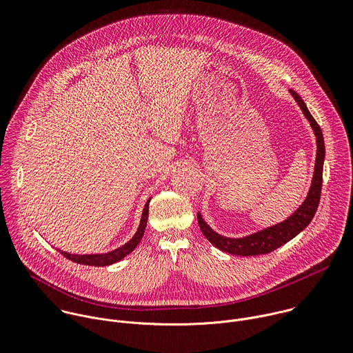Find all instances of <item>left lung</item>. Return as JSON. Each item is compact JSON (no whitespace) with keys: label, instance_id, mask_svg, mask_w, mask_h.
<instances>
[{"label":"left lung","instance_id":"obj_1","mask_svg":"<svg viewBox=\"0 0 353 353\" xmlns=\"http://www.w3.org/2000/svg\"><path fill=\"white\" fill-rule=\"evenodd\" d=\"M290 94L294 97L297 102L299 108L303 112L306 119L309 120L314 135H316V142H317V157H316V166H314V174L312 180V185L309 190V194L306 199L303 201L294 214H292L286 221L274 225L271 228L263 229L257 233H253L245 237L240 239H230L221 236L219 233L214 232L207 222L201 216L198 212L196 219L198 225L203 234L219 250L225 251V253L234 254V256H260V254H268L271 251L276 250L278 247L283 245L289 240H292L294 236H297L301 230H305L307 225L312 222L314 218V214L319 208L320 203V196H321V185H323V165H324V158H325V146H324V138L320 125L317 121L313 119L310 114L306 103L293 89H290Z\"/></svg>","mask_w":353,"mask_h":353}]
</instances>
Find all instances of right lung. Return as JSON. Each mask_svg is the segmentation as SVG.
Segmentation results:
<instances>
[{
	"label": "right lung",
	"instance_id": "add662e5",
	"mask_svg": "<svg viewBox=\"0 0 353 353\" xmlns=\"http://www.w3.org/2000/svg\"><path fill=\"white\" fill-rule=\"evenodd\" d=\"M149 201L150 198L146 201L142 216H141V223L138 226L137 233L132 236V239L130 241H127L124 245L109 251V253L105 254H83V256H78V254H70L65 253V251H61V254L78 264H83V265H92V267H106V265H112L120 260H123L125 256H128L130 253H132L134 248L138 245V243L141 241L145 228H146V222H148V212H149Z\"/></svg>",
	"mask_w": 353,
	"mask_h": 353
}]
</instances>
